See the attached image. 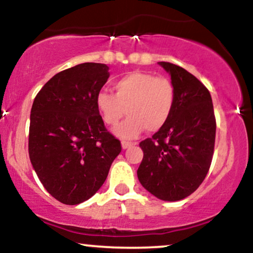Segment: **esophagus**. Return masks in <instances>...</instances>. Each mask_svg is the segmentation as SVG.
<instances>
[{
    "mask_svg": "<svg viewBox=\"0 0 253 253\" xmlns=\"http://www.w3.org/2000/svg\"><path fill=\"white\" fill-rule=\"evenodd\" d=\"M121 145H123V149H128V147H130L132 146V145H135V144H133V143H130V141H126V140H124V141H121Z\"/></svg>",
    "mask_w": 253,
    "mask_h": 253,
    "instance_id": "1",
    "label": "esophagus"
}]
</instances>
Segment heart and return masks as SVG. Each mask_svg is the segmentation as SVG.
I'll return each instance as SVG.
<instances>
[{"label": "heart", "mask_w": 253, "mask_h": 253, "mask_svg": "<svg viewBox=\"0 0 253 253\" xmlns=\"http://www.w3.org/2000/svg\"><path fill=\"white\" fill-rule=\"evenodd\" d=\"M113 90L114 94L98 92L95 102L103 123L108 126H117L125 114L128 115L115 129L121 138H135L144 128L157 132L172 114L176 91L169 78L133 71L115 81Z\"/></svg>", "instance_id": "heart-1"}]
</instances>
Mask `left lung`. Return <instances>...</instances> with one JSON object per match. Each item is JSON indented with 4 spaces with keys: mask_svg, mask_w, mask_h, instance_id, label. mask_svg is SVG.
<instances>
[{
    "mask_svg": "<svg viewBox=\"0 0 253 253\" xmlns=\"http://www.w3.org/2000/svg\"><path fill=\"white\" fill-rule=\"evenodd\" d=\"M176 101L167 125L139 144L144 151L136 171L141 185L164 201L193 194L210 171L216 121L210 90L190 72L168 62Z\"/></svg>",
    "mask_w": 253,
    "mask_h": 253,
    "instance_id": "8db88e82",
    "label": "left lung"
}]
</instances>
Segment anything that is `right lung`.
Wrapping results in <instances>:
<instances>
[{"instance_id": "obj_1", "label": "right lung", "mask_w": 253, "mask_h": 253, "mask_svg": "<svg viewBox=\"0 0 253 253\" xmlns=\"http://www.w3.org/2000/svg\"><path fill=\"white\" fill-rule=\"evenodd\" d=\"M108 66L83 63L58 72L31 109L28 152L40 182L64 205H78L102 187L121 143L104 126L96 95Z\"/></svg>"}]
</instances>
